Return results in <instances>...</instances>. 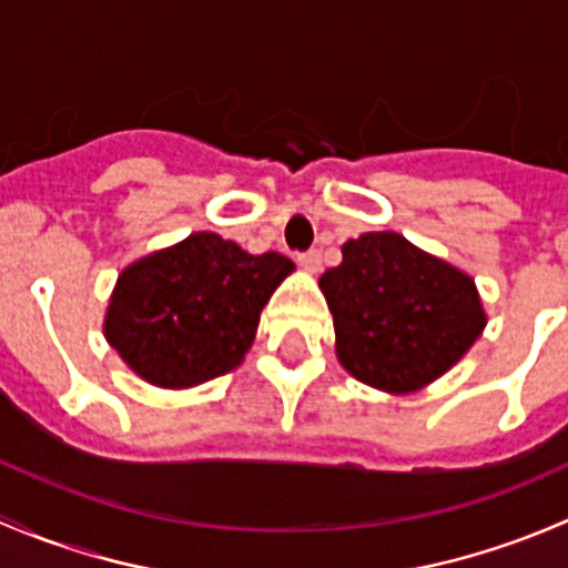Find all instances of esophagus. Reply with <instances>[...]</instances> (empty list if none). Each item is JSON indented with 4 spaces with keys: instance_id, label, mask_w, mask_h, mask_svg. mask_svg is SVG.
Returning a JSON list of instances; mask_svg holds the SVG:
<instances>
[{
    "instance_id": "34e87169",
    "label": "esophagus",
    "mask_w": 568,
    "mask_h": 568,
    "mask_svg": "<svg viewBox=\"0 0 568 568\" xmlns=\"http://www.w3.org/2000/svg\"><path fill=\"white\" fill-rule=\"evenodd\" d=\"M300 266L305 268L307 274H318L321 272V252L318 250L302 252V255H300Z\"/></svg>"
}]
</instances>
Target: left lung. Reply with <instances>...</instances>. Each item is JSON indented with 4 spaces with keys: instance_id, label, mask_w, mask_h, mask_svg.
<instances>
[{
    "instance_id": "1",
    "label": "left lung",
    "mask_w": 568,
    "mask_h": 568,
    "mask_svg": "<svg viewBox=\"0 0 568 568\" xmlns=\"http://www.w3.org/2000/svg\"><path fill=\"white\" fill-rule=\"evenodd\" d=\"M318 280L337 363L382 393H417L448 374L486 326L475 280L400 233H363Z\"/></svg>"
}]
</instances>
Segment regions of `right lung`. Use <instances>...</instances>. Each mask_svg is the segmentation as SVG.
I'll list each match as a JSON object with an SVG mask.
<instances>
[{
	"label": "right lung",
	"instance_id": "right-lung-1",
	"mask_svg": "<svg viewBox=\"0 0 568 568\" xmlns=\"http://www.w3.org/2000/svg\"><path fill=\"white\" fill-rule=\"evenodd\" d=\"M280 252L250 255L200 231L118 274L104 337L142 382L186 390L244 363L261 311L294 272Z\"/></svg>",
	"mask_w": 568,
	"mask_h": 568
}]
</instances>
